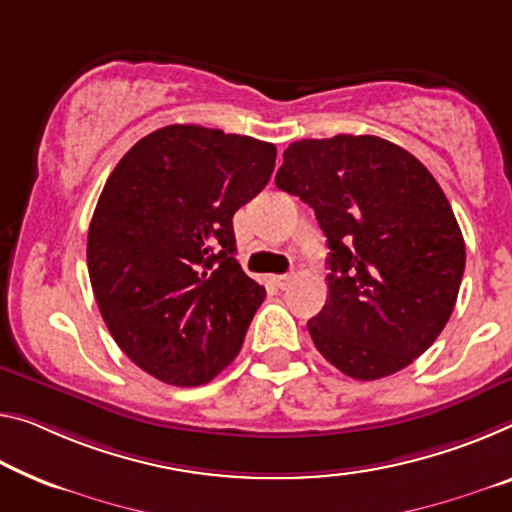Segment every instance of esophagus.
I'll list each match as a JSON object with an SVG mask.
<instances>
[{"label": "esophagus", "mask_w": 512, "mask_h": 512, "mask_svg": "<svg viewBox=\"0 0 512 512\" xmlns=\"http://www.w3.org/2000/svg\"><path fill=\"white\" fill-rule=\"evenodd\" d=\"M274 286L277 288H281V290H286L290 283H293V274H274V277L270 279Z\"/></svg>", "instance_id": "obj_1"}]
</instances>
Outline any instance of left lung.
Wrapping results in <instances>:
<instances>
[{
    "label": "left lung",
    "mask_w": 512,
    "mask_h": 512,
    "mask_svg": "<svg viewBox=\"0 0 512 512\" xmlns=\"http://www.w3.org/2000/svg\"><path fill=\"white\" fill-rule=\"evenodd\" d=\"M274 183L309 203L327 238L329 297L309 320L320 355L355 380L403 371L442 334L465 272L442 187L373 135L295 141Z\"/></svg>",
    "instance_id": "obj_1"
}]
</instances>
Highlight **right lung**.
<instances>
[{
  "instance_id": "obj_1",
  "label": "right lung",
  "mask_w": 512,
  "mask_h": 512,
  "mask_svg": "<svg viewBox=\"0 0 512 512\" xmlns=\"http://www.w3.org/2000/svg\"><path fill=\"white\" fill-rule=\"evenodd\" d=\"M274 160L267 141L167 125L107 178L86 263L109 334L141 371L199 387L238 357L265 288L233 258V215Z\"/></svg>"
}]
</instances>
